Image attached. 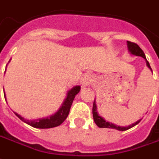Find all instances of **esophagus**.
Wrapping results in <instances>:
<instances>
[{
    "mask_svg": "<svg viewBox=\"0 0 159 159\" xmlns=\"http://www.w3.org/2000/svg\"><path fill=\"white\" fill-rule=\"evenodd\" d=\"M92 80H93V77H92L91 74H85L84 77L81 79V81H80V84H81L82 87H86L92 84Z\"/></svg>",
    "mask_w": 159,
    "mask_h": 159,
    "instance_id": "obj_1",
    "label": "esophagus"
}]
</instances>
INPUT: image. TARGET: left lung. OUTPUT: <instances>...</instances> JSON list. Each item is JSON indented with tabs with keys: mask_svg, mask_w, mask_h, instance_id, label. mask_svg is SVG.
Instances as JSON below:
<instances>
[{
	"mask_svg": "<svg viewBox=\"0 0 159 159\" xmlns=\"http://www.w3.org/2000/svg\"><path fill=\"white\" fill-rule=\"evenodd\" d=\"M127 44H128V49L129 53L132 54V55H134V56H141V57H143L144 59L146 60V66L148 67V68L151 69V71H152V68H151V66H150L148 61L146 60V56H145V53L143 52L142 49L139 48V46L137 45V44L134 43H132V42H129V41H127ZM92 115H93V120H94V121H95V123L97 124L98 127H99V128H112V129H116V130H119V131H125V130H128V129H129V128L134 127L135 125L138 124L139 121H141V119H139V121H137L136 122H134V123H133V124L131 125H128V126H125V127L118 126V125L114 124V123L110 122V121H106L104 118L102 117V116H100L99 114H98V110H97L96 99L94 100V102H93Z\"/></svg>",
	"mask_w": 159,
	"mask_h": 159,
	"instance_id": "obj_1",
	"label": "left lung"
}]
</instances>
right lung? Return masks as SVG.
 I'll use <instances>...</instances> for the list:
<instances>
[{
  "label": "right lung",
  "mask_w": 159,
  "mask_h": 159,
  "mask_svg": "<svg viewBox=\"0 0 159 159\" xmlns=\"http://www.w3.org/2000/svg\"><path fill=\"white\" fill-rule=\"evenodd\" d=\"M80 91V85H75L73 88H71L70 90H68V92H67V96L66 98L64 99L63 103L61 105L58 110L56 111V113H54L51 116H49L47 117L38 118V119H35V120H27L25 119L23 116H21L20 115H19L16 112H14V114L16 115L18 117L20 118L21 121H23L24 122H25L26 124L30 125L31 127L36 128H55L61 125L63 122L66 118L67 117L68 114H69V110H70L71 105L73 103L75 96L77 95L78 93ZM5 99L7 101V98Z\"/></svg>",
  "instance_id": "right-lung-1"
}]
</instances>
